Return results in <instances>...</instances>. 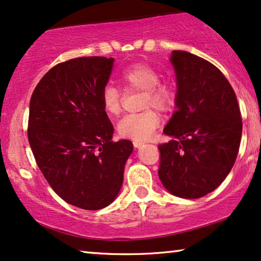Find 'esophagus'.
<instances>
[{"instance_id":"esophagus-1","label":"esophagus","mask_w":261,"mask_h":261,"mask_svg":"<svg viewBox=\"0 0 261 261\" xmlns=\"http://www.w3.org/2000/svg\"><path fill=\"white\" fill-rule=\"evenodd\" d=\"M142 145H143V142H141V141H134V146H135V148H141Z\"/></svg>"}]
</instances>
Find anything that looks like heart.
Wrapping results in <instances>:
<instances>
[{
    "label": "heart",
    "instance_id": "1",
    "mask_svg": "<svg viewBox=\"0 0 261 261\" xmlns=\"http://www.w3.org/2000/svg\"><path fill=\"white\" fill-rule=\"evenodd\" d=\"M120 83L125 90L143 91V110L139 115H127L119 120L117 131L124 138L135 141H146L161 125V117L155 110L167 112L174 108L176 93L174 87L161 83V73L151 65L144 62L127 66L120 72ZM101 106L106 115L115 117L122 110V93L116 86L108 84L101 90Z\"/></svg>",
    "mask_w": 261,
    "mask_h": 261
}]
</instances>
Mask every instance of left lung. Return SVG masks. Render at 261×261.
<instances>
[{
  "instance_id": "obj_1",
  "label": "left lung",
  "mask_w": 261,
  "mask_h": 261,
  "mask_svg": "<svg viewBox=\"0 0 261 261\" xmlns=\"http://www.w3.org/2000/svg\"><path fill=\"white\" fill-rule=\"evenodd\" d=\"M176 111L159 145V176L169 193L199 199L218 188L239 151L242 119L233 87L218 67L185 50H174Z\"/></svg>"
}]
</instances>
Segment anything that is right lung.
Instances as JSON below:
<instances>
[{
  "label": "right lung",
  "mask_w": 261,
  "mask_h": 261,
  "mask_svg": "<svg viewBox=\"0 0 261 261\" xmlns=\"http://www.w3.org/2000/svg\"><path fill=\"white\" fill-rule=\"evenodd\" d=\"M115 59L84 57L50 68L32 94L28 141L47 182L62 200L86 211L105 208L123 185L134 145L113 142L101 106Z\"/></svg>",
  "instance_id": "right-lung-1"
}]
</instances>
